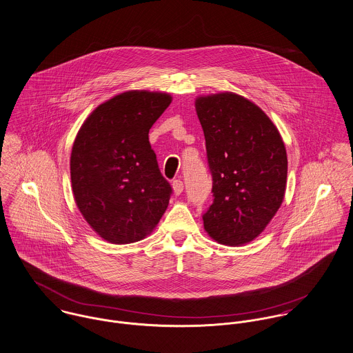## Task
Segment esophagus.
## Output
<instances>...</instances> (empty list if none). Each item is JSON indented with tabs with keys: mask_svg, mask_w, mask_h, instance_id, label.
Here are the masks:
<instances>
[{
	"mask_svg": "<svg viewBox=\"0 0 353 353\" xmlns=\"http://www.w3.org/2000/svg\"><path fill=\"white\" fill-rule=\"evenodd\" d=\"M172 187H173V191H174L176 195H180L183 192V190H184V184H183L181 180H174L172 183Z\"/></svg>",
	"mask_w": 353,
	"mask_h": 353,
	"instance_id": "34e87169",
	"label": "esophagus"
}]
</instances>
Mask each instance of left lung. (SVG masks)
Masks as SVG:
<instances>
[{"label":"left lung","mask_w":353,"mask_h":353,"mask_svg":"<svg viewBox=\"0 0 353 353\" xmlns=\"http://www.w3.org/2000/svg\"><path fill=\"white\" fill-rule=\"evenodd\" d=\"M214 201L204 230L219 243L238 246L261 234L281 205L287 153L272 120L250 100L223 92L197 97Z\"/></svg>","instance_id":"obj_1"}]
</instances>
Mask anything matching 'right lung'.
<instances>
[{"label":"right lung","instance_id":"1","mask_svg":"<svg viewBox=\"0 0 353 353\" xmlns=\"http://www.w3.org/2000/svg\"><path fill=\"white\" fill-rule=\"evenodd\" d=\"M170 103L168 93L128 90L100 104L79 128L70 157L74 200L111 243L143 239L168 208L172 187L159 172L149 130Z\"/></svg>","mask_w":353,"mask_h":353}]
</instances>
